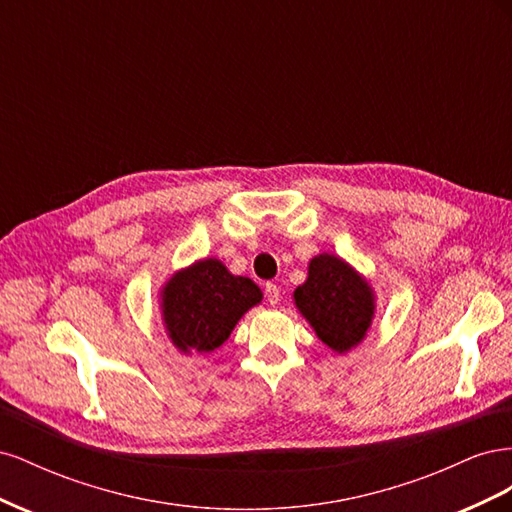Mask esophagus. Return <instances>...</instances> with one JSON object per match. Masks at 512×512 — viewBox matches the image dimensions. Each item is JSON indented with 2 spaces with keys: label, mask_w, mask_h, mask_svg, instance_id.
<instances>
[{
  "label": "esophagus",
  "mask_w": 512,
  "mask_h": 512,
  "mask_svg": "<svg viewBox=\"0 0 512 512\" xmlns=\"http://www.w3.org/2000/svg\"><path fill=\"white\" fill-rule=\"evenodd\" d=\"M265 297L271 305H277V303H280V288H277L275 284H267L265 286Z\"/></svg>",
  "instance_id": "34e87169"
}]
</instances>
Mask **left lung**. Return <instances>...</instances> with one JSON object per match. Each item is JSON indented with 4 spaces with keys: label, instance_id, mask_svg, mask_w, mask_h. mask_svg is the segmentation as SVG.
Returning a JSON list of instances; mask_svg holds the SVG:
<instances>
[{
    "label": "left lung",
    "instance_id": "obj_1",
    "mask_svg": "<svg viewBox=\"0 0 512 512\" xmlns=\"http://www.w3.org/2000/svg\"><path fill=\"white\" fill-rule=\"evenodd\" d=\"M292 301L320 342L337 354H348L363 342L378 305L367 277L329 252L309 260L307 280L294 288Z\"/></svg>",
    "mask_w": 512,
    "mask_h": 512
}]
</instances>
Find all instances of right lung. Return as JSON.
I'll list each match as a JSON object with an SVG mask.
<instances>
[{
    "mask_svg": "<svg viewBox=\"0 0 512 512\" xmlns=\"http://www.w3.org/2000/svg\"><path fill=\"white\" fill-rule=\"evenodd\" d=\"M166 337L181 354H207L224 346L237 322L262 303V290L232 275L220 258H200L175 271L158 292Z\"/></svg>",
    "mask_w": 512,
    "mask_h": 512,
    "instance_id": "add662e5",
    "label": "right lung"
}]
</instances>
